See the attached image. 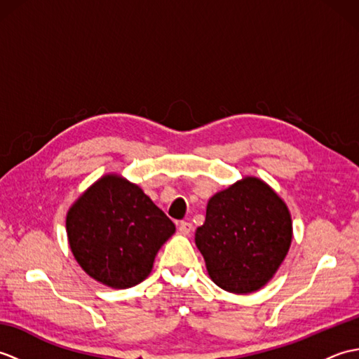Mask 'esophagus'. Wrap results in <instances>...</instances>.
I'll return each mask as SVG.
<instances>
[{
  "instance_id": "obj_1",
  "label": "esophagus",
  "mask_w": 359,
  "mask_h": 359,
  "mask_svg": "<svg viewBox=\"0 0 359 359\" xmlns=\"http://www.w3.org/2000/svg\"><path fill=\"white\" fill-rule=\"evenodd\" d=\"M191 230H193V225L189 224V222H180V224H179V231H180V234L188 236L189 233H191Z\"/></svg>"
}]
</instances>
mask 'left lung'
I'll list each match as a JSON object with an SVG mask.
<instances>
[{
  "mask_svg": "<svg viewBox=\"0 0 359 359\" xmlns=\"http://www.w3.org/2000/svg\"><path fill=\"white\" fill-rule=\"evenodd\" d=\"M293 228L284 201L257 177H245L211 197L196 245L210 278L230 293H253L284 261Z\"/></svg>",
  "mask_w": 359,
  "mask_h": 359,
  "instance_id": "8db88e82",
  "label": "left lung"
}]
</instances>
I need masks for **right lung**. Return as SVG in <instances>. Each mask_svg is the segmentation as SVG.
<instances>
[{
    "instance_id": "1",
    "label": "right lung",
    "mask_w": 359,
    "mask_h": 359,
    "mask_svg": "<svg viewBox=\"0 0 359 359\" xmlns=\"http://www.w3.org/2000/svg\"><path fill=\"white\" fill-rule=\"evenodd\" d=\"M66 231L74 257L90 278L129 288L147 279L175 226L140 187L108 174L67 211Z\"/></svg>"
}]
</instances>
